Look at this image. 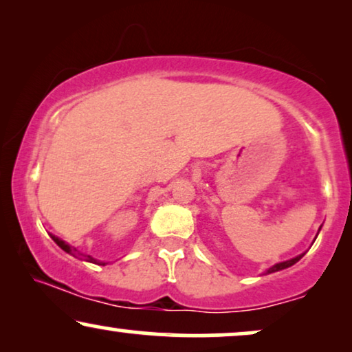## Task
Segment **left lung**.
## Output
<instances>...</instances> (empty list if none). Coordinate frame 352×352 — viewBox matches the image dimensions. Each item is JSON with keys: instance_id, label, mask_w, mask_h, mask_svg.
I'll return each instance as SVG.
<instances>
[{"instance_id": "1", "label": "left lung", "mask_w": 352, "mask_h": 352, "mask_svg": "<svg viewBox=\"0 0 352 352\" xmlns=\"http://www.w3.org/2000/svg\"><path fill=\"white\" fill-rule=\"evenodd\" d=\"M302 256H305V253H302V254H300V256L293 258V259H288V261L278 263V264H276V266H272L271 269H267V271H266V274H271V272H277V271H282V269H287V267H290V266H293V264H295V263H298V261H300V259H301Z\"/></svg>"}]
</instances>
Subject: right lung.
Masks as SVG:
<instances>
[{
  "label": "right lung",
  "mask_w": 352,
  "mask_h": 352,
  "mask_svg": "<svg viewBox=\"0 0 352 352\" xmlns=\"http://www.w3.org/2000/svg\"><path fill=\"white\" fill-rule=\"evenodd\" d=\"M52 237V240H54V242L59 245V247L64 250V252H67V253H70L72 256H75V258H78V256H83L86 261H91V263H96V259L94 258H91V256H86V254H81V253H78V250L76 248H74V247H70V245H67L64 240H60V239H57L56 235H51Z\"/></svg>",
  "instance_id": "add662e5"
}]
</instances>
